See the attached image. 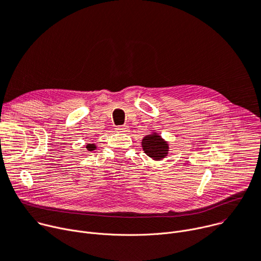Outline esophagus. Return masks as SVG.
I'll return each instance as SVG.
<instances>
[{"label":"esophagus","instance_id":"34e87169","mask_svg":"<svg viewBox=\"0 0 261 261\" xmlns=\"http://www.w3.org/2000/svg\"><path fill=\"white\" fill-rule=\"evenodd\" d=\"M115 129L118 132H127L128 131V127L127 126H117Z\"/></svg>","mask_w":261,"mask_h":261}]
</instances>
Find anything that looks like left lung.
Returning a JSON list of instances; mask_svg holds the SVG:
<instances>
[{"label":"left lung","instance_id":"left-lung-1","mask_svg":"<svg viewBox=\"0 0 261 261\" xmlns=\"http://www.w3.org/2000/svg\"><path fill=\"white\" fill-rule=\"evenodd\" d=\"M142 147L145 153L154 161H161L165 159L169 152L168 143L163 137L156 133L149 134L143 138Z\"/></svg>","mask_w":261,"mask_h":261}]
</instances>
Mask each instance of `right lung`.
Returning a JSON list of instances; mask_svg holds the SVG:
<instances>
[{
    "mask_svg": "<svg viewBox=\"0 0 261 261\" xmlns=\"http://www.w3.org/2000/svg\"><path fill=\"white\" fill-rule=\"evenodd\" d=\"M87 149H88L89 151H92V150H94V149H95V145H94V144H89V145H87Z\"/></svg>",
    "mask_w": 261,
    "mask_h": 261,
    "instance_id": "right-lung-1",
    "label": "right lung"
}]
</instances>
